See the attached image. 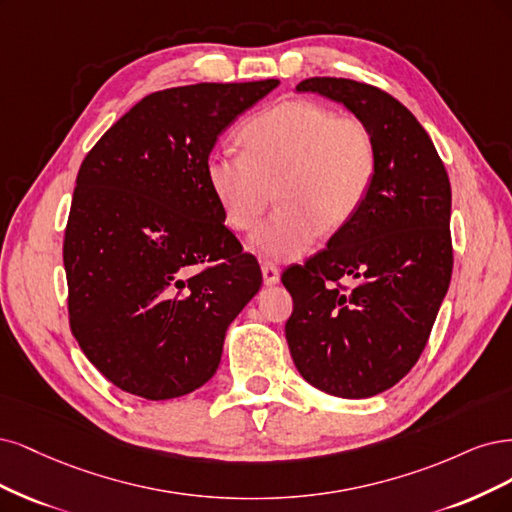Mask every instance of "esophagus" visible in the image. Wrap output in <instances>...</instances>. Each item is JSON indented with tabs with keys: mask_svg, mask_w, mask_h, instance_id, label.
Here are the masks:
<instances>
[{
	"mask_svg": "<svg viewBox=\"0 0 512 512\" xmlns=\"http://www.w3.org/2000/svg\"><path fill=\"white\" fill-rule=\"evenodd\" d=\"M261 274H263V283H266L268 287L278 285V280H280V270L274 266V263H270V261L261 263Z\"/></svg>",
	"mask_w": 512,
	"mask_h": 512,
	"instance_id": "esophagus-1",
	"label": "esophagus"
}]
</instances>
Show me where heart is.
<instances>
[{"label": "heart", "mask_w": 512, "mask_h": 512, "mask_svg": "<svg viewBox=\"0 0 512 512\" xmlns=\"http://www.w3.org/2000/svg\"><path fill=\"white\" fill-rule=\"evenodd\" d=\"M244 151L217 148L206 180L229 227L253 229L272 202L278 208L251 236V251L276 261L302 257L321 229L334 232L364 206L376 176L370 127L315 102H283L240 129Z\"/></svg>", "instance_id": "1"}]
</instances>
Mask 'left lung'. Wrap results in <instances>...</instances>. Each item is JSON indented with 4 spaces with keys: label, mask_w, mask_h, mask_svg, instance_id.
Masks as SVG:
<instances>
[{
    "label": "left lung",
    "mask_w": 512,
    "mask_h": 512,
    "mask_svg": "<svg viewBox=\"0 0 512 512\" xmlns=\"http://www.w3.org/2000/svg\"><path fill=\"white\" fill-rule=\"evenodd\" d=\"M300 93L329 97L376 142L364 206L304 266L283 272L293 298L285 336L306 381L346 400L393 387L421 357L449 291L451 183L432 138L389 93L349 78H306ZM360 285L344 292L340 277Z\"/></svg>",
    "instance_id": "8db88e82"
}]
</instances>
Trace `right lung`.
I'll use <instances>...</instances> for the list:
<instances>
[{
    "instance_id": "right-lung-1",
    "label": "right lung",
    "mask_w": 512,
    "mask_h": 512,
    "mask_svg": "<svg viewBox=\"0 0 512 512\" xmlns=\"http://www.w3.org/2000/svg\"><path fill=\"white\" fill-rule=\"evenodd\" d=\"M276 87L272 78L151 93L82 161L63 242L70 325L119 389L172 400L217 372L261 270L225 227L206 159Z\"/></svg>"
}]
</instances>
